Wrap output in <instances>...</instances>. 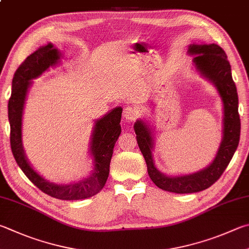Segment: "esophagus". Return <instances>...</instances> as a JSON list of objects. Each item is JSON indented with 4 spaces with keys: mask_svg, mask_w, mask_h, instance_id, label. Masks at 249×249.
<instances>
[{
    "mask_svg": "<svg viewBox=\"0 0 249 249\" xmlns=\"http://www.w3.org/2000/svg\"><path fill=\"white\" fill-rule=\"evenodd\" d=\"M137 115H138V113H137L136 109H135V107H133L127 106L123 109V116L125 117L126 120L134 121V120L137 119Z\"/></svg>",
    "mask_w": 249,
    "mask_h": 249,
    "instance_id": "obj_1",
    "label": "esophagus"
}]
</instances>
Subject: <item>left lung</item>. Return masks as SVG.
I'll use <instances>...</instances> for the list:
<instances>
[{
    "instance_id": "1",
    "label": "left lung",
    "mask_w": 249,
    "mask_h": 249,
    "mask_svg": "<svg viewBox=\"0 0 249 249\" xmlns=\"http://www.w3.org/2000/svg\"><path fill=\"white\" fill-rule=\"evenodd\" d=\"M188 53L195 55L194 64L203 77L213 83L223 103V138L212 163L206 169L188 175L166 176L162 174L156 168L153 160L151 129L142 121H137L134 125L138 146L146 161L151 180L163 191L176 194L201 192L214 184L236 151L241 135L237 90L232 78L231 65L223 49L214 43L191 44Z\"/></svg>"
}]
</instances>
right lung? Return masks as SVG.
<instances>
[{"label": "right lung", "mask_w": 249, "mask_h": 249, "mask_svg": "<svg viewBox=\"0 0 249 249\" xmlns=\"http://www.w3.org/2000/svg\"><path fill=\"white\" fill-rule=\"evenodd\" d=\"M61 53L49 43L40 47L37 51L26 58L16 70L12 81V94L8 100V121L11 125V148L17 164L25 175L47 195L62 200H78L92 197L106 185L110 173V162L113 148L121 134V107L98 120L94 125L90 151L93 156L94 168L92 174L78 183L58 185L50 183L31 168L26 159L21 142V117L22 110L31 85V79L37 78L50 66L57 64Z\"/></svg>", "instance_id": "add662e5"}]
</instances>
